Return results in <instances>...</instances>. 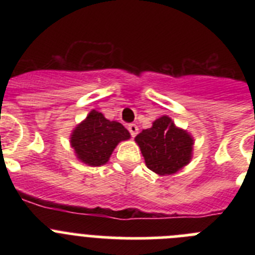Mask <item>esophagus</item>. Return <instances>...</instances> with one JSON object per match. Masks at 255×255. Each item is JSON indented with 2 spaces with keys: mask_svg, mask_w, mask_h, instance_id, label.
<instances>
[{
  "mask_svg": "<svg viewBox=\"0 0 255 255\" xmlns=\"http://www.w3.org/2000/svg\"><path fill=\"white\" fill-rule=\"evenodd\" d=\"M128 129H129V132H130V135H131L132 138H134L135 135L138 134V131H139L138 126L135 125V124H131V125H129V128H128Z\"/></svg>",
  "mask_w": 255,
  "mask_h": 255,
  "instance_id": "esophagus-1",
  "label": "esophagus"
}]
</instances>
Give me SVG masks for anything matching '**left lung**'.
Masks as SVG:
<instances>
[{"instance_id":"left-lung-1","label":"left lung","mask_w":255,"mask_h":255,"mask_svg":"<svg viewBox=\"0 0 255 255\" xmlns=\"http://www.w3.org/2000/svg\"><path fill=\"white\" fill-rule=\"evenodd\" d=\"M138 143L149 170L158 175H172L190 162L194 139L186 130L177 128L168 116H162L152 128L136 135Z\"/></svg>"}]
</instances>
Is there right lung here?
<instances>
[{
  "label": "right lung",
  "mask_w": 255,
  "mask_h": 255,
  "mask_svg": "<svg viewBox=\"0 0 255 255\" xmlns=\"http://www.w3.org/2000/svg\"><path fill=\"white\" fill-rule=\"evenodd\" d=\"M128 139L130 132L120 123L107 120L103 114L92 110L73 130L70 143L79 161L97 167L107 163L117 144Z\"/></svg>",
  "instance_id": "right-lung-1"
}]
</instances>
